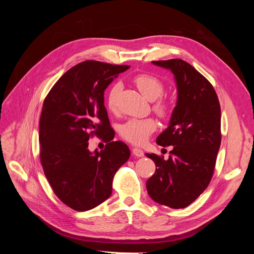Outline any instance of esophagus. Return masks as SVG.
Instances as JSON below:
<instances>
[{
  "label": "esophagus",
  "instance_id": "34e87169",
  "mask_svg": "<svg viewBox=\"0 0 254 254\" xmlns=\"http://www.w3.org/2000/svg\"><path fill=\"white\" fill-rule=\"evenodd\" d=\"M132 153L135 157H143L144 156V151L140 148H133Z\"/></svg>",
  "mask_w": 254,
  "mask_h": 254
}]
</instances>
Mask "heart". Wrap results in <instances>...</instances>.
Returning <instances> with one entry per match:
<instances>
[{"mask_svg": "<svg viewBox=\"0 0 254 254\" xmlns=\"http://www.w3.org/2000/svg\"><path fill=\"white\" fill-rule=\"evenodd\" d=\"M133 82L141 92V94L148 101H156L163 93V84L158 78L151 75L141 74L134 77ZM120 91V84H114L110 89L107 105L110 110H114L117 107V96ZM155 110L160 114L167 112V106L163 102H159L155 105ZM157 125L151 119H132L121 126V135L128 142L134 145H141L148 139L150 133L155 131Z\"/></svg>", "mask_w": 254, "mask_h": 254, "instance_id": "b5f03b06", "label": "heart"}]
</instances>
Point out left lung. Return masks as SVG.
I'll list each match as a JSON object with an SVG mask.
<instances>
[{"instance_id": "obj_1", "label": "left lung", "mask_w": 254, "mask_h": 254, "mask_svg": "<svg viewBox=\"0 0 254 254\" xmlns=\"http://www.w3.org/2000/svg\"><path fill=\"white\" fill-rule=\"evenodd\" d=\"M174 75L177 102L170 123L157 144L173 146L167 160L146 153L156 172L146 182L148 195L159 204L183 209L207 188L219 150L220 106L212 84L181 59L151 61Z\"/></svg>"}]
</instances>
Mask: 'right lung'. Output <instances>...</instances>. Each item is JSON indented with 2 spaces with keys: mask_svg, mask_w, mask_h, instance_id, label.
Returning <instances> with one entry per match:
<instances>
[{
  "mask_svg": "<svg viewBox=\"0 0 254 254\" xmlns=\"http://www.w3.org/2000/svg\"><path fill=\"white\" fill-rule=\"evenodd\" d=\"M128 65L87 60L54 84L39 122L40 159L56 196L75 211H88L112 193L114 174L130 157L128 146L112 141L105 90ZM92 134L104 135L103 151L88 149Z\"/></svg>",
  "mask_w": 254,
  "mask_h": 254,
  "instance_id": "obj_1",
  "label": "right lung"
}]
</instances>
